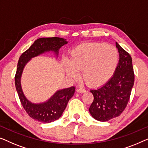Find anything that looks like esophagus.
Returning a JSON list of instances; mask_svg holds the SVG:
<instances>
[{
	"label": "esophagus",
	"mask_w": 148,
	"mask_h": 148,
	"mask_svg": "<svg viewBox=\"0 0 148 148\" xmlns=\"http://www.w3.org/2000/svg\"><path fill=\"white\" fill-rule=\"evenodd\" d=\"M76 92L78 93H84V92H86V90L83 88H77Z\"/></svg>",
	"instance_id": "34e87169"
}]
</instances>
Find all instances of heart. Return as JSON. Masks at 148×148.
<instances>
[{"label":"heart","mask_w":148,"mask_h":148,"mask_svg":"<svg viewBox=\"0 0 148 148\" xmlns=\"http://www.w3.org/2000/svg\"><path fill=\"white\" fill-rule=\"evenodd\" d=\"M119 62L115 47L102 43H84L71 51L69 60L64 59L62 66L67 76L76 80L82 70L83 80L91 86L105 84L115 73Z\"/></svg>","instance_id":"1"}]
</instances>
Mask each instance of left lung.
Segmentation results:
<instances>
[{
  "mask_svg": "<svg viewBox=\"0 0 148 148\" xmlns=\"http://www.w3.org/2000/svg\"><path fill=\"white\" fill-rule=\"evenodd\" d=\"M119 60L112 78L103 86L90 92L94 101L89 108L90 115L99 121H107L119 116L125 109L134 84L131 56L117 42Z\"/></svg>",
  "mask_w": 148,
  "mask_h": 148,
  "instance_id": "left-lung-1",
  "label": "left lung"
}]
</instances>
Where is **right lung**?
Returning <instances> with one entry per match:
<instances>
[{"instance_id": "1", "label": "right lung", "mask_w": 148, "mask_h": 148, "mask_svg": "<svg viewBox=\"0 0 148 148\" xmlns=\"http://www.w3.org/2000/svg\"><path fill=\"white\" fill-rule=\"evenodd\" d=\"M67 43V40L61 37L39 38L27 50L22 53L18 60L14 78L16 90L24 109L29 116L37 121L48 123L58 119L65 110L69 100L74 95L75 87L58 90L48 100L42 103H32L27 99L23 91L21 83L23 72L27 64L37 56L52 52L57 58L60 49Z\"/></svg>"}]
</instances>
